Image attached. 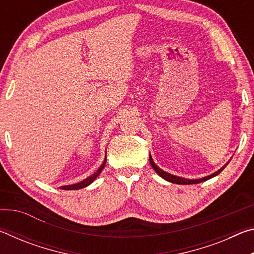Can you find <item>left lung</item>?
Listing matches in <instances>:
<instances>
[{"label": "left lung", "instance_id": "obj_1", "mask_svg": "<svg viewBox=\"0 0 254 254\" xmlns=\"http://www.w3.org/2000/svg\"><path fill=\"white\" fill-rule=\"evenodd\" d=\"M149 159H150V163H151L152 168L154 169V171H156V173L159 176H160V177H162L163 179L167 180V182H170V183H173V184H178V185H191V184L203 183V182H205V180H208L210 178L215 177V176H217L223 169H224V167H223V168H221L220 170H217L216 173H214V174L209 175V176H206V177L200 178V179H186V178L178 177V176H174V175H171L169 173H166V171H163L162 169L159 168V167L156 165V163L153 162L151 156H149Z\"/></svg>", "mask_w": 254, "mask_h": 254}]
</instances>
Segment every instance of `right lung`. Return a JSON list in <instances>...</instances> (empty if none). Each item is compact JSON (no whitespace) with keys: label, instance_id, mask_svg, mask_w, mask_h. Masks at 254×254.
<instances>
[{"label":"right lung","instance_id":"add662e5","mask_svg":"<svg viewBox=\"0 0 254 254\" xmlns=\"http://www.w3.org/2000/svg\"><path fill=\"white\" fill-rule=\"evenodd\" d=\"M105 163H106V156H105V159H104V162L102 163V166L100 167V168H98V170L96 171L95 174L91 176V177L86 178L85 180H83V182H80V183H77V184H74V185H68V186H62L60 188L64 189V190H76V189H81V188L87 187L88 185H91L94 182V180H95L98 177V175L102 173V170L104 169Z\"/></svg>","mask_w":254,"mask_h":254}]
</instances>
